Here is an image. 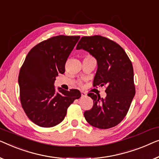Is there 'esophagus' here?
<instances>
[{
	"instance_id": "esophagus-1",
	"label": "esophagus",
	"mask_w": 159,
	"mask_h": 159,
	"mask_svg": "<svg viewBox=\"0 0 159 159\" xmlns=\"http://www.w3.org/2000/svg\"><path fill=\"white\" fill-rule=\"evenodd\" d=\"M81 96H82V98H84V97L87 96V94L84 93V92H81Z\"/></svg>"
}]
</instances>
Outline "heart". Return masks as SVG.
I'll list each match as a JSON object with an SVG mask.
<instances>
[{
	"instance_id": "obj_1",
	"label": "heart",
	"mask_w": 159,
	"mask_h": 159,
	"mask_svg": "<svg viewBox=\"0 0 159 159\" xmlns=\"http://www.w3.org/2000/svg\"><path fill=\"white\" fill-rule=\"evenodd\" d=\"M89 57V56H87V57Z\"/></svg>"
}]
</instances>
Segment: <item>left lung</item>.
I'll return each mask as SVG.
<instances>
[{"label": "left lung", "mask_w": 159, "mask_h": 159, "mask_svg": "<svg viewBox=\"0 0 159 159\" xmlns=\"http://www.w3.org/2000/svg\"><path fill=\"white\" fill-rule=\"evenodd\" d=\"M76 49H84L97 59L93 86H106L105 98L87 94L93 106L84 112V118L93 127H115L127 115L135 94L132 62L120 46L99 35L82 37Z\"/></svg>", "instance_id": "left-lung-1"}]
</instances>
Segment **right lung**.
I'll return each mask as SVG.
<instances>
[{
	"instance_id": "right-lung-1",
	"label": "right lung",
	"mask_w": 159,
	"mask_h": 159,
	"mask_svg": "<svg viewBox=\"0 0 159 159\" xmlns=\"http://www.w3.org/2000/svg\"><path fill=\"white\" fill-rule=\"evenodd\" d=\"M80 36H54L32 48L18 75L20 100L25 113L40 127L58 125L66 115L69 106L81 97L78 89L70 91L54 82L58 74L65 72V64Z\"/></svg>"
}]
</instances>
